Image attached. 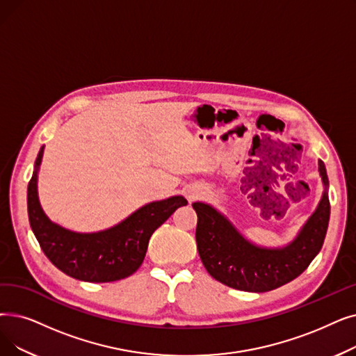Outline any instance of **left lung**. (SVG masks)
Instances as JSON below:
<instances>
[{
	"label": "left lung",
	"mask_w": 356,
	"mask_h": 356,
	"mask_svg": "<svg viewBox=\"0 0 356 356\" xmlns=\"http://www.w3.org/2000/svg\"><path fill=\"white\" fill-rule=\"evenodd\" d=\"M323 195L297 237L284 247H264L247 240L224 213L193 202L197 213L196 244L208 273L218 282L247 292H266L300 276L321 250L330 218L329 179L318 160Z\"/></svg>",
	"instance_id": "obj_1"
}]
</instances>
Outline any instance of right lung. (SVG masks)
<instances>
[{
	"label": "right lung",
	"instance_id": "add662e5",
	"mask_svg": "<svg viewBox=\"0 0 356 356\" xmlns=\"http://www.w3.org/2000/svg\"><path fill=\"white\" fill-rule=\"evenodd\" d=\"M43 148L38 154L27 188L29 221L46 257L75 280L113 282L128 277L143 265L154 231L177 208L188 205V200L177 195L149 202L119 224L96 233L67 229L52 222L39 202L38 173Z\"/></svg>",
	"mask_w": 356,
	"mask_h": 356
}]
</instances>
